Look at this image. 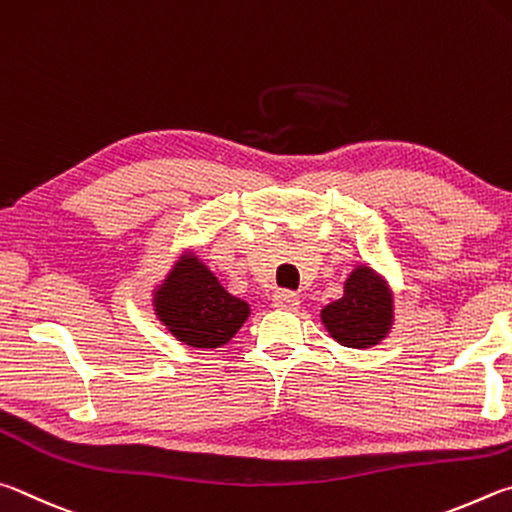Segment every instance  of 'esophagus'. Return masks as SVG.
I'll use <instances>...</instances> for the list:
<instances>
[{
    "label": "esophagus",
    "mask_w": 512,
    "mask_h": 512,
    "mask_svg": "<svg viewBox=\"0 0 512 512\" xmlns=\"http://www.w3.org/2000/svg\"><path fill=\"white\" fill-rule=\"evenodd\" d=\"M299 303H301L299 294H294L290 290H279V292L274 294V299H272V306L276 310H297Z\"/></svg>",
    "instance_id": "34e87169"
}]
</instances>
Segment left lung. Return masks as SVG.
Returning a JSON list of instances; mask_svg holds the SVG:
<instances>
[{
  "mask_svg": "<svg viewBox=\"0 0 512 512\" xmlns=\"http://www.w3.org/2000/svg\"><path fill=\"white\" fill-rule=\"evenodd\" d=\"M328 333L348 348H369L387 337L393 321V297L378 274L360 265L344 285V297L321 310Z\"/></svg>",
  "mask_w": 512,
  "mask_h": 512,
  "instance_id": "obj_1",
  "label": "left lung"
}]
</instances>
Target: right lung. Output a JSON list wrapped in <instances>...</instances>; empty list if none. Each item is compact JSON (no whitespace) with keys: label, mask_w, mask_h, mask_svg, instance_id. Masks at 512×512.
Returning a JSON list of instances; mask_svg holds the SVG:
<instances>
[{"label":"right lung","mask_w":512,"mask_h":512,"mask_svg":"<svg viewBox=\"0 0 512 512\" xmlns=\"http://www.w3.org/2000/svg\"><path fill=\"white\" fill-rule=\"evenodd\" d=\"M155 312L182 344L220 348L245 324L249 306L224 290L197 256H184L155 292Z\"/></svg>","instance_id":"add662e5"}]
</instances>
